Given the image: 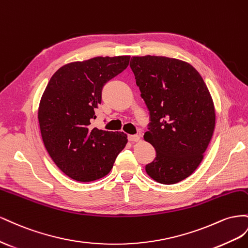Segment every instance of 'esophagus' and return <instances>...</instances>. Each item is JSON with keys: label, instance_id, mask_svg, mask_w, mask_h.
Wrapping results in <instances>:
<instances>
[{"label": "esophagus", "instance_id": "obj_1", "mask_svg": "<svg viewBox=\"0 0 248 248\" xmlns=\"http://www.w3.org/2000/svg\"><path fill=\"white\" fill-rule=\"evenodd\" d=\"M140 140V136L139 135H130L129 136V141L131 143H136Z\"/></svg>", "mask_w": 248, "mask_h": 248}]
</instances>
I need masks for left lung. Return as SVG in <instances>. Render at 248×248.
Returning a JSON list of instances; mask_svg holds the SVG:
<instances>
[{
    "label": "left lung",
    "mask_w": 248,
    "mask_h": 248,
    "mask_svg": "<svg viewBox=\"0 0 248 248\" xmlns=\"http://www.w3.org/2000/svg\"><path fill=\"white\" fill-rule=\"evenodd\" d=\"M130 66L151 114L144 140L157 152L146 173L164 185L179 183L200 166L213 136V98L200 73L186 61L135 56Z\"/></svg>",
    "instance_id": "8db88e82"
}]
</instances>
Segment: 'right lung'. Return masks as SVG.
<instances>
[{"instance_id": "right-lung-1", "label": "right lung", "mask_w": 248, "mask_h": 248, "mask_svg": "<svg viewBox=\"0 0 248 248\" xmlns=\"http://www.w3.org/2000/svg\"><path fill=\"white\" fill-rule=\"evenodd\" d=\"M131 56L75 61L56 72L42 93L38 122L42 141L60 170L78 182L107 175L128 143L124 132L91 126L102 101V89L124 72Z\"/></svg>"}]
</instances>
